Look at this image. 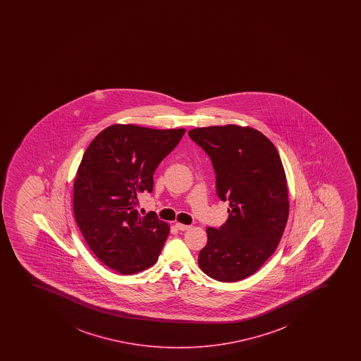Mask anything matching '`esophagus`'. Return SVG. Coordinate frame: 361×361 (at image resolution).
<instances>
[{
  "instance_id": "esophagus-1",
  "label": "esophagus",
  "mask_w": 361,
  "mask_h": 361,
  "mask_svg": "<svg viewBox=\"0 0 361 361\" xmlns=\"http://www.w3.org/2000/svg\"><path fill=\"white\" fill-rule=\"evenodd\" d=\"M176 228H178V230H180V231H185V230H189L191 226L190 225H184L180 224V223H177V224H176Z\"/></svg>"
}]
</instances>
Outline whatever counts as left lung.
<instances>
[{"instance_id":"left-lung-1","label":"left lung","mask_w":361,"mask_h":361,"mask_svg":"<svg viewBox=\"0 0 361 361\" xmlns=\"http://www.w3.org/2000/svg\"><path fill=\"white\" fill-rule=\"evenodd\" d=\"M188 135L211 158L216 195L230 203L226 223L207 228L199 266L219 282L245 279L274 253L288 221V187L279 154L252 128H196Z\"/></svg>"}]
</instances>
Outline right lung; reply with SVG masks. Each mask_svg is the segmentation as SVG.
I'll return each instance as SVG.
<instances>
[{
  "instance_id": "obj_1",
  "label": "right lung",
  "mask_w": 361,
  "mask_h": 361,
  "mask_svg": "<svg viewBox=\"0 0 361 361\" xmlns=\"http://www.w3.org/2000/svg\"><path fill=\"white\" fill-rule=\"evenodd\" d=\"M185 129L154 130L116 124L84 153L73 185L79 230L96 257L121 274L154 265L170 228L154 212L141 216L138 195L153 191V174Z\"/></svg>"
}]
</instances>
